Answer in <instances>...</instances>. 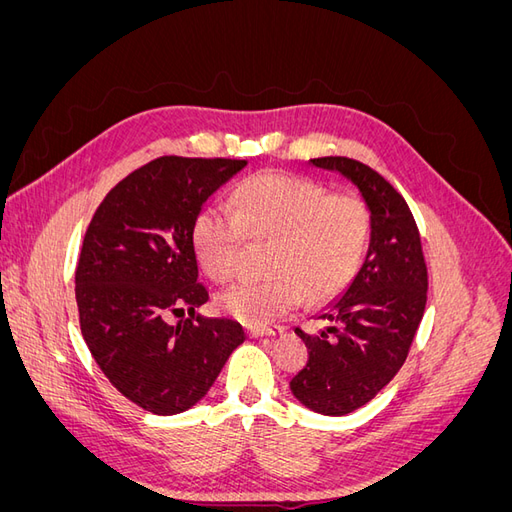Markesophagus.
I'll use <instances>...</instances> for the list:
<instances>
[{"label": "esophagus", "instance_id": "34e87169", "mask_svg": "<svg viewBox=\"0 0 512 512\" xmlns=\"http://www.w3.org/2000/svg\"><path fill=\"white\" fill-rule=\"evenodd\" d=\"M284 333L282 327H275V329H247V335L250 337H275Z\"/></svg>", "mask_w": 512, "mask_h": 512}]
</instances>
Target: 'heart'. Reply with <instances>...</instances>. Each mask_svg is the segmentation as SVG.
<instances>
[{"instance_id":"heart-1","label":"heart","mask_w":512,"mask_h":512,"mask_svg":"<svg viewBox=\"0 0 512 512\" xmlns=\"http://www.w3.org/2000/svg\"><path fill=\"white\" fill-rule=\"evenodd\" d=\"M245 239L269 241L265 280H247L218 294L215 307L247 327H267L303 297L327 301L361 267L369 213L356 196L327 194L288 175H254L230 196V213L203 209L192 226V250L209 280L235 277Z\"/></svg>"}]
</instances>
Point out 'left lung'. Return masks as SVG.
<instances>
[{"label":"left lung","instance_id":"8db88e82","mask_svg":"<svg viewBox=\"0 0 512 512\" xmlns=\"http://www.w3.org/2000/svg\"><path fill=\"white\" fill-rule=\"evenodd\" d=\"M309 164L339 173L359 190L369 211V247L352 282L320 309L318 333L294 329L307 346V365L290 391L309 410L344 416L374 399L404 365L427 301L421 237L393 185L350 158Z\"/></svg>","mask_w":512,"mask_h":512}]
</instances>
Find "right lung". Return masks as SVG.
Returning a JSON list of instances; mask_svg holds the SVG:
<instances>
[{
    "instance_id": "1",
    "label": "right lung",
    "mask_w": 512,
    "mask_h": 512,
    "mask_svg": "<svg viewBox=\"0 0 512 512\" xmlns=\"http://www.w3.org/2000/svg\"><path fill=\"white\" fill-rule=\"evenodd\" d=\"M247 160L164 156L106 194L76 267L85 344L115 389L147 412L170 416L207 395L243 344V327L205 318L192 226L207 198ZM189 314L177 325L167 316Z\"/></svg>"
}]
</instances>
